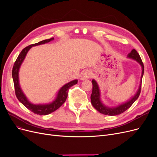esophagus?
Wrapping results in <instances>:
<instances>
[{
    "instance_id": "1",
    "label": "esophagus",
    "mask_w": 157,
    "mask_h": 157,
    "mask_svg": "<svg viewBox=\"0 0 157 157\" xmlns=\"http://www.w3.org/2000/svg\"><path fill=\"white\" fill-rule=\"evenodd\" d=\"M91 77H92L91 72H90V71L86 70V71H83V72L81 73V75H80V79L81 80H85L90 78Z\"/></svg>"
}]
</instances>
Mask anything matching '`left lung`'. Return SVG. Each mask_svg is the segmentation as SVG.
<instances>
[{
  "label": "left lung",
  "instance_id": "left-lung-1",
  "mask_svg": "<svg viewBox=\"0 0 157 157\" xmlns=\"http://www.w3.org/2000/svg\"><path fill=\"white\" fill-rule=\"evenodd\" d=\"M127 58L136 61L137 62L141 65L142 71H141L140 86L138 89L137 90L136 93L130 99H128V100H127L124 103L119 104V105H117L115 107L105 105L101 101L100 90H99V85L97 81L94 79L92 80L93 87H92V93L91 94V96H90L91 103L92 104L93 107L96 109L97 111H98L100 113L103 114V115H109V116H115V115H120V114L124 113L125 111H126L128 109H129L132 104L135 102L136 99L138 98L140 96V92H141L142 78H143V75L144 73V63L142 62L139 54L137 53V51L135 49H133L130 53L128 54Z\"/></svg>",
  "mask_w": 157,
  "mask_h": 157
}]
</instances>
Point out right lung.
<instances>
[{
  "label": "right lung",
  "mask_w": 157,
  "mask_h": 157,
  "mask_svg": "<svg viewBox=\"0 0 157 157\" xmlns=\"http://www.w3.org/2000/svg\"><path fill=\"white\" fill-rule=\"evenodd\" d=\"M54 39V38H51L50 39L42 40L39 42H38V43L33 44L25 47V48H23L22 50L21 53L19 54L16 61H15V63H14L13 67L12 69V75L14 84V88H15L16 95L17 98L18 99V100L20 101L23 105L29 109V110L31 111L33 113L36 114V115H48V114H50L51 113L56 111L57 109L59 108L65 103L66 99H67L69 88L71 86H73V85L77 84L78 82V80L75 79L73 80H71V81L67 82V84H64L63 86L59 90L58 94L56 95V98L49 103H32L31 101H29V99H27L25 94L22 91L20 84V80H19V71H20V69L23 61H24L27 52H29V50L33 46H36L38 45L48 43V42L52 41Z\"/></svg>",
  "instance_id": "right-lung-1"
}]
</instances>
